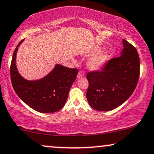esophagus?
I'll return each mask as SVG.
<instances>
[{
	"label": "esophagus",
	"mask_w": 154,
	"mask_h": 154,
	"mask_svg": "<svg viewBox=\"0 0 154 154\" xmlns=\"http://www.w3.org/2000/svg\"><path fill=\"white\" fill-rule=\"evenodd\" d=\"M84 75H85V72L83 71H80L77 75V78L78 79H81V78L83 77Z\"/></svg>",
	"instance_id": "obj_1"
}]
</instances>
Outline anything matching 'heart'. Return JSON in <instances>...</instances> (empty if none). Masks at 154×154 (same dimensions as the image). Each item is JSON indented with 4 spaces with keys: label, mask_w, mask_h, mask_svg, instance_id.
Segmentation results:
<instances>
[{
    "label": "heart",
    "mask_w": 154,
    "mask_h": 154,
    "mask_svg": "<svg viewBox=\"0 0 154 154\" xmlns=\"http://www.w3.org/2000/svg\"><path fill=\"white\" fill-rule=\"evenodd\" d=\"M108 58V53L106 52H99L92 57L87 62V67L91 71H97L104 66Z\"/></svg>",
    "instance_id": "1"
}]
</instances>
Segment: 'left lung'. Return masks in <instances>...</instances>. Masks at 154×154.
Here are the masks:
<instances>
[{"mask_svg":"<svg viewBox=\"0 0 154 154\" xmlns=\"http://www.w3.org/2000/svg\"><path fill=\"white\" fill-rule=\"evenodd\" d=\"M140 68L136 48L123 39L120 56L109 60L102 71H91L86 75L89 83L86 97L90 106L108 111L123 104L136 88Z\"/></svg>","mask_w":154,"mask_h":154,"instance_id":"8db88e82","label":"left lung"}]
</instances>
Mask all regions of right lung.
Masks as SVG:
<instances>
[{
	"label": "right lung",
	"instance_id": "right-lung-1",
	"mask_svg": "<svg viewBox=\"0 0 154 154\" xmlns=\"http://www.w3.org/2000/svg\"><path fill=\"white\" fill-rule=\"evenodd\" d=\"M14 50L10 65L12 85L19 97L31 109L40 113H54L64 106L70 88L79 73L77 69H71L57 64L53 69L41 79L29 81L19 73L16 65L18 48Z\"/></svg>",
	"mask_w": 154,
	"mask_h": 154
}]
</instances>
